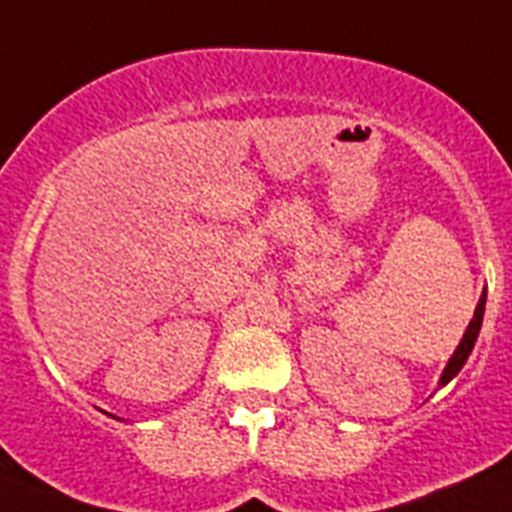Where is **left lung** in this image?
Here are the masks:
<instances>
[{
	"label": "left lung",
	"instance_id": "1",
	"mask_svg": "<svg viewBox=\"0 0 512 512\" xmlns=\"http://www.w3.org/2000/svg\"><path fill=\"white\" fill-rule=\"evenodd\" d=\"M484 304H487V291H484L482 299H479V304H476L474 317H471V322H468L466 333H463V341L458 343V349H455V351H453V356H450V359H448V367H445V372H442L440 385H448V382L453 380V377L458 375V372H461L463 364H466L468 354H471V349H474L476 338H479V330H482Z\"/></svg>",
	"mask_w": 512,
	"mask_h": 512
}]
</instances>
